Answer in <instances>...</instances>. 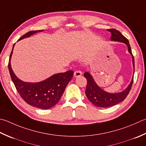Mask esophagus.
Wrapping results in <instances>:
<instances>
[{"instance_id": "34e87169", "label": "esophagus", "mask_w": 146, "mask_h": 146, "mask_svg": "<svg viewBox=\"0 0 146 146\" xmlns=\"http://www.w3.org/2000/svg\"><path fill=\"white\" fill-rule=\"evenodd\" d=\"M82 75V73L80 71H75V73H74V76L76 78V77H78V76H80Z\"/></svg>"}]
</instances>
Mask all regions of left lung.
I'll use <instances>...</instances> for the list:
<instances>
[{"mask_svg": "<svg viewBox=\"0 0 146 146\" xmlns=\"http://www.w3.org/2000/svg\"><path fill=\"white\" fill-rule=\"evenodd\" d=\"M108 31H110L111 35H112L111 36V41L123 43L127 46L128 52L131 54L132 58L134 75V70H135V68H134L135 67L134 66H135L134 65V58L132 55V50H131L129 42H128L127 38H125L119 31L115 29H110L108 30ZM133 75L132 80H131L129 85H128V87L125 90L120 92L110 93L102 89L96 84V82L94 80L93 76L91 75L90 71H87V72H85L84 73V76L87 79V81L86 90H85V94H86L88 99L97 107L108 108L113 106L122 102L127 98L133 84Z\"/></svg>", "mask_w": 146, "mask_h": 146, "instance_id": "1", "label": "left lung"}]
</instances>
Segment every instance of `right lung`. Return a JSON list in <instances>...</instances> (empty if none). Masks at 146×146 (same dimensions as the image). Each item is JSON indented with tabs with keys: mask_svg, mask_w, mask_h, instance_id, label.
<instances>
[{
	"mask_svg": "<svg viewBox=\"0 0 146 146\" xmlns=\"http://www.w3.org/2000/svg\"><path fill=\"white\" fill-rule=\"evenodd\" d=\"M44 30L31 31L25 34L18 41L32 36L37 32ZM11 51L8 68L11 79L22 99L27 104L40 109L47 110L55 106L61 99L66 87L73 76V71L56 73L44 80L36 82H26L18 78L11 68V59L14 47Z\"/></svg>",
	"mask_w": 146,
	"mask_h": 146,
	"instance_id": "right-lung-1",
	"label": "right lung"
}]
</instances>
